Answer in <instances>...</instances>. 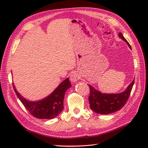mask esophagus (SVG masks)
<instances>
[{"label":"esophagus","mask_w":148,"mask_h":148,"mask_svg":"<svg viewBox=\"0 0 148 148\" xmlns=\"http://www.w3.org/2000/svg\"><path fill=\"white\" fill-rule=\"evenodd\" d=\"M80 78V77L79 75V74L76 73V72H74V73H73L71 75H70V80H71V82L72 83H76L77 82V80H79V79Z\"/></svg>","instance_id":"esophagus-1"}]
</instances>
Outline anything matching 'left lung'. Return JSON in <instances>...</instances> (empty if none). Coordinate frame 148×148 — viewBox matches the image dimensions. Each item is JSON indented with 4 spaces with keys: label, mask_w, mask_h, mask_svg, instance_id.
Returning <instances> with one entry per match:
<instances>
[{
    "label": "left lung",
    "mask_w": 148,
    "mask_h": 148,
    "mask_svg": "<svg viewBox=\"0 0 148 148\" xmlns=\"http://www.w3.org/2000/svg\"><path fill=\"white\" fill-rule=\"evenodd\" d=\"M118 35L131 49V45L123 37L122 33L119 32ZM134 83V80L129 84L125 90L119 94L101 93L88 84L90 89V95L89 97L90 108L95 113L102 114H110L119 110L127 103Z\"/></svg>",
    "instance_id": "left-lung-1"
}]
</instances>
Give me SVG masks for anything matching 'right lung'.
I'll list each match as a JSON object with an SVG mask.
<instances>
[{"label": "right lung", "instance_id": "right-lung-1", "mask_svg": "<svg viewBox=\"0 0 148 148\" xmlns=\"http://www.w3.org/2000/svg\"><path fill=\"white\" fill-rule=\"evenodd\" d=\"M12 86L17 97L34 117L41 119H51L56 118L64 108V99L65 92L71 86V84L66 78L47 97L36 101H30L23 97L15 89L14 83Z\"/></svg>", "mask_w": 148, "mask_h": 148}]
</instances>
